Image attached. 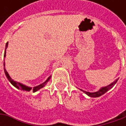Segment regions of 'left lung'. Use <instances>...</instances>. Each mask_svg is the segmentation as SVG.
<instances>
[{
	"instance_id": "8db88e82",
	"label": "left lung",
	"mask_w": 126,
	"mask_h": 126,
	"mask_svg": "<svg viewBox=\"0 0 126 126\" xmlns=\"http://www.w3.org/2000/svg\"><path fill=\"white\" fill-rule=\"evenodd\" d=\"M117 80H118V79H116V80H115V81H114L113 83H111V84L101 88L99 90H97V92H94V93H90V92H87V91H85V90H83L81 89L80 90L81 91H83L84 93H85L87 95H88L89 97H98L102 96V94H104L105 93H107V92L108 90H109L111 88H112L114 87V85L116 83Z\"/></svg>"
}]
</instances>
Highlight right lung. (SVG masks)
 <instances>
[{"label":"right lung","instance_id":"right-lung-1","mask_svg":"<svg viewBox=\"0 0 126 126\" xmlns=\"http://www.w3.org/2000/svg\"><path fill=\"white\" fill-rule=\"evenodd\" d=\"M7 46H8V43H6V46H5V54H4V57H5V56H6V49H7ZM4 71H5V74L6 76L7 79H8V80L10 82V83H11L13 86H15V87L16 88H17V89L21 90H24V91H27V92H29L30 90H33V93L36 92L38 90H40L41 88H43V87L47 84V83L48 82V80H50L51 78L50 76H49V77L47 79V80H46L44 83H43L41 84L38 85H37V86H35V87H33V88H32V87H29V86L25 85L22 84L21 83L17 82V81H15V80H14L13 79H12V78L10 76L9 74L7 73V71H6V69H5V62H4Z\"/></svg>","mask_w":126,"mask_h":126}]
</instances>
